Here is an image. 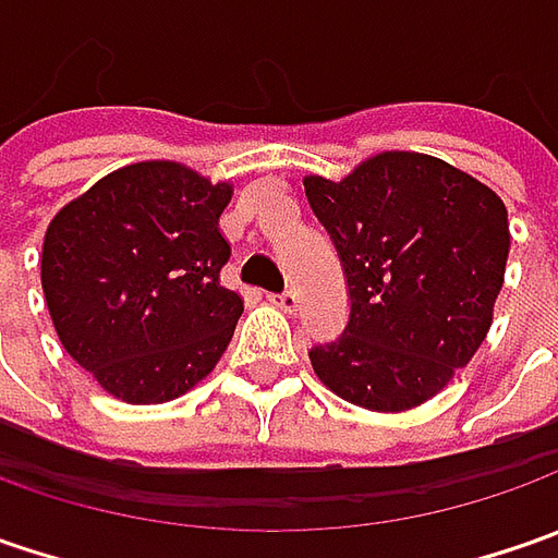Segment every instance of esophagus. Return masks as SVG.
<instances>
[{
	"mask_svg": "<svg viewBox=\"0 0 558 558\" xmlns=\"http://www.w3.org/2000/svg\"><path fill=\"white\" fill-rule=\"evenodd\" d=\"M269 301H272L276 307H282V311H286V313H291V311H294V307H298V294H294V291H291V289L279 291V294H269Z\"/></svg>",
	"mask_w": 558,
	"mask_h": 558,
	"instance_id": "34e87169",
	"label": "esophagus"
}]
</instances>
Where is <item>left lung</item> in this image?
<instances>
[{
  "label": "left lung",
  "instance_id": "left-lung-1",
  "mask_svg": "<svg viewBox=\"0 0 558 558\" xmlns=\"http://www.w3.org/2000/svg\"><path fill=\"white\" fill-rule=\"evenodd\" d=\"M307 202L344 269L351 313L311 363L335 395L378 413L435 397L478 351L504 289V202L450 163L385 151Z\"/></svg>",
  "mask_w": 558,
  "mask_h": 558
}]
</instances>
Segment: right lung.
Here are the masks:
<instances>
[{"instance_id": "add662e5", "label": "right lung", "mask_w": 558, "mask_h": 558, "mask_svg": "<svg viewBox=\"0 0 558 558\" xmlns=\"http://www.w3.org/2000/svg\"><path fill=\"white\" fill-rule=\"evenodd\" d=\"M232 198L173 161L133 163L58 210L43 291L64 351L126 403L185 395L217 366L242 298L220 286Z\"/></svg>"}]
</instances>
